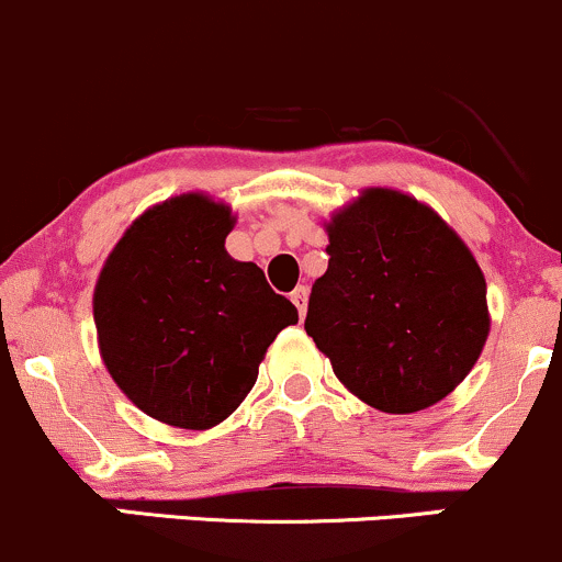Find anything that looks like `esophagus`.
<instances>
[{
    "instance_id": "esophagus-1",
    "label": "esophagus",
    "mask_w": 562,
    "mask_h": 562,
    "mask_svg": "<svg viewBox=\"0 0 562 562\" xmlns=\"http://www.w3.org/2000/svg\"><path fill=\"white\" fill-rule=\"evenodd\" d=\"M306 295H310V291H306L304 285H299V288H295V291L291 293V301L295 304V310H299L301 317H304V312H306Z\"/></svg>"
}]
</instances>
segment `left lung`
I'll return each instance as SVG.
<instances>
[{
  "label": "left lung",
  "mask_w": 562,
  "mask_h": 562,
  "mask_svg": "<svg viewBox=\"0 0 562 562\" xmlns=\"http://www.w3.org/2000/svg\"><path fill=\"white\" fill-rule=\"evenodd\" d=\"M328 271L304 328L349 392L386 413H416L464 381L488 338L477 261L435 211L368 189L328 226Z\"/></svg>",
  "instance_id": "obj_1"
}]
</instances>
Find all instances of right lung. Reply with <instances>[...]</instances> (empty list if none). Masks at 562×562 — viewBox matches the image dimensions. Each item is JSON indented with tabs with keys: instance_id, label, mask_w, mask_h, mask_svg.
I'll use <instances>...</instances> for the list:
<instances>
[{
	"instance_id": "1",
	"label": "right lung",
	"mask_w": 562,
	"mask_h": 562,
	"mask_svg": "<svg viewBox=\"0 0 562 562\" xmlns=\"http://www.w3.org/2000/svg\"><path fill=\"white\" fill-rule=\"evenodd\" d=\"M232 224L207 196H172L135 221L98 277L92 312L111 379L170 427L224 422L277 333L299 323L256 263L226 252Z\"/></svg>"
}]
</instances>
